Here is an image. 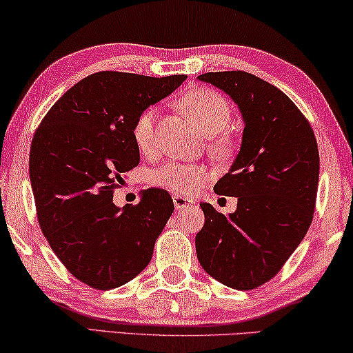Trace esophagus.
<instances>
[{
  "instance_id": "esophagus-1",
  "label": "esophagus",
  "mask_w": 353,
  "mask_h": 353,
  "mask_svg": "<svg viewBox=\"0 0 353 353\" xmlns=\"http://www.w3.org/2000/svg\"><path fill=\"white\" fill-rule=\"evenodd\" d=\"M173 205H175L176 210H186L192 207L194 202L186 197H181V195H173Z\"/></svg>"
}]
</instances>
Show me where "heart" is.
I'll list each match as a JSON object with an SVG mask.
<instances>
[{"mask_svg": "<svg viewBox=\"0 0 353 353\" xmlns=\"http://www.w3.org/2000/svg\"><path fill=\"white\" fill-rule=\"evenodd\" d=\"M180 105L186 117L200 132L207 137H214L227 128L230 121V107L221 94L210 90H194L181 97ZM156 108L150 107L143 110L134 121L132 137L140 151L153 148V126ZM211 151L218 156L229 154L230 145L225 139L213 140ZM210 172L203 165L167 164L162 169L151 173V183L164 188L175 195H191L208 180Z\"/></svg>", "mask_w": 353, "mask_h": 353, "instance_id": "1", "label": "heart"}]
</instances>
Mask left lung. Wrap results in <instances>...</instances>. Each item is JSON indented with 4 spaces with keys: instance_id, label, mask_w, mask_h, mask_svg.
Listing matches in <instances>:
<instances>
[{
    "instance_id": "obj_1",
    "label": "left lung",
    "mask_w": 353,
    "mask_h": 353,
    "mask_svg": "<svg viewBox=\"0 0 353 353\" xmlns=\"http://www.w3.org/2000/svg\"><path fill=\"white\" fill-rule=\"evenodd\" d=\"M241 113V146L214 192L238 197L222 214L200 203L205 224L195 236L202 268L221 284L251 290L278 273L311 225L319 186V150L311 124L296 105L256 75L207 72Z\"/></svg>"
}]
</instances>
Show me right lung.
I'll use <instances>...</instances> for the list:
<instances>
[{
    "instance_id": "1",
    "label": "right lung",
    "mask_w": 353,
    "mask_h": 353,
    "mask_svg": "<svg viewBox=\"0 0 353 353\" xmlns=\"http://www.w3.org/2000/svg\"><path fill=\"white\" fill-rule=\"evenodd\" d=\"M184 80L93 74L59 97L34 134L30 181L39 225L64 267L94 289H115L143 271L173 213L162 189H146L123 208L113 189L140 161L134 121Z\"/></svg>"
}]
</instances>
